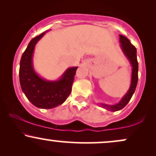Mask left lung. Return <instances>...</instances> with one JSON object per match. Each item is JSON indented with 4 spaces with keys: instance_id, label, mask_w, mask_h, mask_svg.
Listing matches in <instances>:
<instances>
[{
    "instance_id": "left-lung-1",
    "label": "left lung",
    "mask_w": 156,
    "mask_h": 156,
    "mask_svg": "<svg viewBox=\"0 0 156 156\" xmlns=\"http://www.w3.org/2000/svg\"><path fill=\"white\" fill-rule=\"evenodd\" d=\"M120 43H121V47L122 51L128 58L132 67V80H131V85L129 87V91L126 94L125 96L121 99V100L116 105H109L106 104H101L102 108H105L106 110H110V111H118L121 110L128 104L132 95L134 94L135 89H136V85L138 81V62L136 59V49L133 45L131 44L130 41L126 37L122 35H119Z\"/></svg>"
}]
</instances>
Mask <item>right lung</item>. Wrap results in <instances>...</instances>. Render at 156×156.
<instances>
[{
	"label": "right lung",
	"instance_id": "right-lung-1",
	"mask_svg": "<svg viewBox=\"0 0 156 156\" xmlns=\"http://www.w3.org/2000/svg\"><path fill=\"white\" fill-rule=\"evenodd\" d=\"M45 33L44 32L32 39L22 54L20 82L22 91L33 105L39 108L50 109L62 104L70 94L78 67L68 68L60 79L54 81L45 80L35 72L33 65V51L37 41Z\"/></svg>",
	"mask_w": 156,
	"mask_h": 156
}]
</instances>
